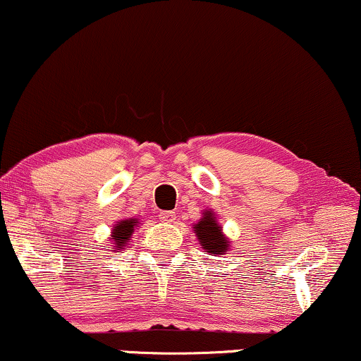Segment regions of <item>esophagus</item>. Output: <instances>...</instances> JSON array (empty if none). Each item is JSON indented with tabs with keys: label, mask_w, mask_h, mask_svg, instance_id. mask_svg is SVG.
<instances>
[{
	"label": "esophagus",
	"mask_w": 361,
	"mask_h": 361,
	"mask_svg": "<svg viewBox=\"0 0 361 361\" xmlns=\"http://www.w3.org/2000/svg\"><path fill=\"white\" fill-rule=\"evenodd\" d=\"M159 220H161V222H164V224H171V222H175L176 220V214L175 212H159Z\"/></svg>",
	"instance_id": "34e87169"
}]
</instances>
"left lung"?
<instances>
[{"label": "left lung", "mask_w": 361, "mask_h": 361, "mask_svg": "<svg viewBox=\"0 0 361 361\" xmlns=\"http://www.w3.org/2000/svg\"><path fill=\"white\" fill-rule=\"evenodd\" d=\"M195 233L200 238V244L208 254H225L228 249L227 238L222 235V228L215 222L210 212H205L203 219L195 225Z\"/></svg>", "instance_id": "obj_1"}]
</instances>
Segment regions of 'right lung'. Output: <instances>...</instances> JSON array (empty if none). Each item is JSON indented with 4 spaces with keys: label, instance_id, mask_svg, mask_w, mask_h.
I'll return each mask as SVG.
<instances>
[{
    "label": "right lung",
    "instance_id": "obj_1",
    "mask_svg": "<svg viewBox=\"0 0 361 361\" xmlns=\"http://www.w3.org/2000/svg\"><path fill=\"white\" fill-rule=\"evenodd\" d=\"M136 220L134 219H129V220H123V222H119L112 230V238H114V247L117 250H121L123 247L128 244L129 237H131L134 227H136Z\"/></svg>",
    "mask_w": 361,
    "mask_h": 361
}]
</instances>
